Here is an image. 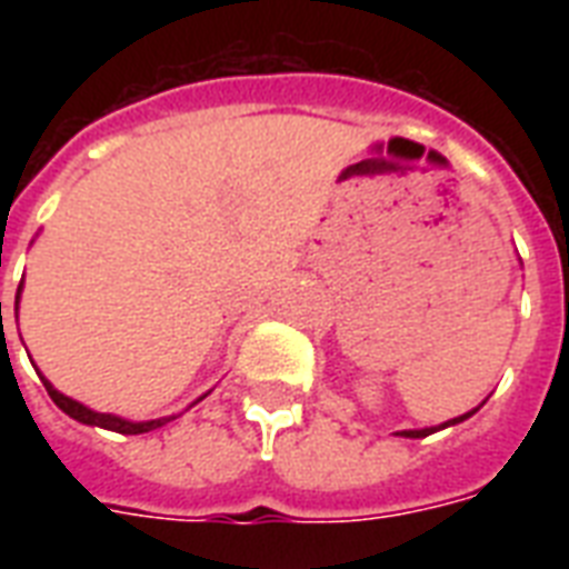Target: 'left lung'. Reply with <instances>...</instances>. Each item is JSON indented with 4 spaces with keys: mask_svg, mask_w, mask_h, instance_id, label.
Returning a JSON list of instances; mask_svg holds the SVG:
<instances>
[{
    "mask_svg": "<svg viewBox=\"0 0 569 569\" xmlns=\"http://www.w3.org/2000/svg\"><path fill=\"white\" fill-rule=\"evenodd\" d=\"M472 413H478V407H476V410H469V413L458 416V419H449V422L433 425V428H419V431H398V433H401V437H410V440H419V437H428V433H433V431H442V428H449V425L463 422V419H469V416H472Z\"/></svg>",
    "mask_w": 569,
    "mask_h": 569,
    "instance_id": "8db88e82",
    "label": "left lung"
}]
</instances>
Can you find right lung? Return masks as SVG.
<instances>
[{"instance_id": "1", "label": "right lung", "mask_w": 569, "mask_h": 569, "mask_svg": "<svg viewBox=\"0 0 569 569\" xmlns=\"http://www.w3.org/2000/svg\"><path fill=\"white\" fill-rule=\"evenodd\" d=\"M20 292H22V283L20 289H17V307H20ZM2 307V303H0ZM40 375V372H38ZM40 380H43V387H47L49 398L56 401L61 410H64L70 419H76V422L82 425H97V428H106V431H118V433H147L153 431V428H162L164 422H171V419H177V416H162V419H150V422H129V419H120V416H111V413H97V410H91V407L79 405V401H73V398H67L64 392H58L52 383H49L43 375H40ZM203 398V396H200ZM197 398V401H200Z\"/></svg>"}]
</instances>
